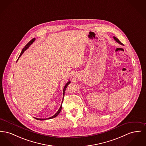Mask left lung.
Returning <instances> with one entry per match:
<instances>
[{
    "mask_svg": "<svg viewBox=\"0 0 146 146\" xmlns=\"http://www.w3.org/2000/svg\"><path fill=\"white\" fill-rule=\"evenodd\" d=\"M113 38H114V40L117 42V43H119V44H122V43H121V42H120V41L119 40V39L117 38H116V37H115V36H113Z\"/></svg>",
    "mask_w": 146,
    "mask_h": 146,
    "instance_id": "obj_1",
    "label": "left lung"
}]
</instances>
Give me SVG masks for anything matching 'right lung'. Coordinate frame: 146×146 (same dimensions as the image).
I'll use <instances>...</instances> for the list:
<instances>
[{"mask_svg":"<svg viewBox=\"0 0 146 146\" xmlns=\"http://www.w3.org/2000/svg\"><path fill=\"white\" fill-rule=\"evenodd\" d=\"M35 38H33L29 43H27V44H26V46L23 48V50H22V51L21 52V53H20V56H19V58H18V59L20 58V57L22 55V54L25 51H26V50L30 47V46L32 44V43H33L35 41ZM18 59H17V60H18ZM70 80L67 83V84L65 85L64 86V88H63V96L64 95V93H65V90H66V88H67V86H68L69 84H70ZM63 101H62V103H63ZM62 105H60V109H59V110L57 111V112L53 115V116H52V117H49V118H48V119H38V118H36V117H34L35 119H36V120H46V119H53V118H54V117H56L60 113V111H61V109H62Z\"/></svg>","mask_w":146,"mask_h":146,"instance_id":"add662e5","label":"right lung"}]
</instances>
